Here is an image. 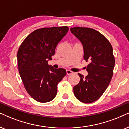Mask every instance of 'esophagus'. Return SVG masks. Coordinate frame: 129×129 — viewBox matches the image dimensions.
Instances as JSON below:
<instances>
[{
  "mask_svg": "<svg viewBox=\"0 0 129 129\" xmlns=\"http://www.w3.org/2000/svg\"><path fill=\"white\" fill-rule=\"evenodd\" d=\"M66 73H67V75H70V74H72V71H70V70H67L66 71Z\"/></svg>",
  "mask_w": 129,
  "mask_h": 129,
  "instance_id": "1",
  "label": "esophagus"
}]
</instances>
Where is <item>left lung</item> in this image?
Returning a JSON list of instances; mask_svg holds the SVG:
<instances>
[{
	"label": "left lung",
	"mask_w": 129,
	"mask_h": 129,
	"mask_svg": "<svg viewBox=\"0 0 129 129\" xmlns=\"http://www.w3.org/2000/svg\"><path fill=\"white\" fill-rule=\"evenodd\" d=\"M82 44L83 58L90 63L86 67L88 74L80 77L73 87L75 96L84 103H92L104 93L112 79L115 59L110 42L102 34L92 28L76 27L70 28Z\"/></svg>",
	"instance_id": "left-lung-1"
}]
</instances>
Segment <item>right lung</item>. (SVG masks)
I'll list each match as a JSON object with an SVG mask.
<instances>
[{"instance_id": "1", "label": "right lung", "mask_w": 129, "mask_h": 129, "mask_svg": "<svg viewBox=\"0 0 129 129\" xmlns=\"http://www.w3.org/2000/svg\"><path fill=\"white\" fill-rule=\"evenodd\" d=\"M68 27L43 28L34 31L24 40L17 53L18 66L27 92L36 101L48 102L57 94V86L66 75L64 68L56 69L48 61Z\"/></svg>"}]
</instances>
